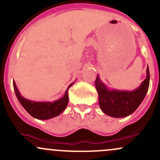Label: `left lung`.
<instances>
[{
  "mask_svg": "<svg viewBox=\"0 0 160 160\" xmlns=\"http://www.w3.org/2000/svg\"><path fill=\"white\" fill-rule=\"evenodd\" d=\"M149 85V70L147 69V77L140 86L132 91L110 90L97 75L96 89L99 95V105L102 112L116 118L130 115L138 108L145 98Z\"/></svg>",
  "mask_w": 160,
  "mask_h": 160,
  "instance_id": "obj_1",
  "label": "left lung"
}]
</instances>
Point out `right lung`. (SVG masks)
I'll return each instance as SVG.
<instances>
[{
    "label": "right lung",
    "mask_w": 160,
    "mask_h": 160,
    "mask_svg": "<svg viewBox=\"0 0 160 160\" xmlns=\"http://www.w3.org/2000/svg\"><path fill=\"white\" fill-rule=\"evenodd\" d=\"M74 83L75 82H73V83L69 85L67 90L65 91L64 96L59 99V100H57L53 102H37L24 98L20 93L14 80L13 81L15 94H16L20 103L22 105V107L30 115L34 117V118L42 120H49V119L58 117L66 109L69 100V88L72 85L74 84Z\"/></svg>",
    "instance_id": "add662e5"
}]
</instances>
